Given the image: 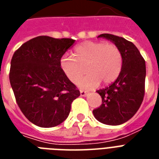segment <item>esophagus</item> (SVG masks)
I'll use <instances>...</instances> for the list:
<instances>
[{
	"label": "esophagus",
	"mask_w": 159,
	"mask_h": 159,
	"mask_svg": "<svg viewBox=\"0 0 159 159\" xmlns=\"http://www.w3.org/2000/svg\"><path fill=\"white\" fill-rule=\"evenodd\" d=\"M80 95L81 96H86L87 95V93H86L85 91L84 90H80Z\"/></svg>",
	"instance_id": "1"
}]
</instances>
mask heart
<instances>
[{
    "instance_id": "b5f03b06",
    "label": "heart",
    "mask_w": 159,
    "mask_h": 159,
    "mask_svg": "<svg viewBox=\"0 0 159 159\" xmlns=\"http://www.w3.org/2000/svg\"><path fill=\"white\" fill-rule=\"evenodd\" d=\"M75 59L64 55L60 59V68L71 82H78L84 73L83 66L87 65L88 75L82 79L79 85L93 89L100 84L114 82L122 70L123 55L114 44L103 41H85L75 49Z\"/></svg>"
}]
</instances>
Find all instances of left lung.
Here are the masks:
<instances>
[{"mask_svg": "<svg viewBox=\"0 0 159 159\" xmlns=\"http://www.w3.org/2000/svg\"><path fill=\"white\" fill-rule=\"evenodd\" d=\"M99 37L111 40L121 50L123 67L119 77L109 87L97 90L101 105L93 110L102 124L119 125L129 120L141 106L145 91L146 66L138 48L131 41L111 34Z\"/></svg>", "mask_w": 159, "mask_h": 159, "instance_id": "obj_1", "label": "left lung"}]
</instances>
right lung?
Returning a JSON list of instances; mask_svg holds the SVG:
<instances>
[{
	"label": "right lung",
	"mask_w": 159,
	"mask_h": 159,
	"mask_svg": "<svg viewBox=\"0 0 159 159\" xmlns=\"http://www.w3.org/2000/svg\"><path fill=\"white\" fill-rule=\"evenodd\" d=\"M75 40L40 35L24 43L11 61L10 83L26 119L42 128L57 126L80 95L60 68V59Z\"/></svg>",
	"instance_id": "obj_1"
}]
</instances>
